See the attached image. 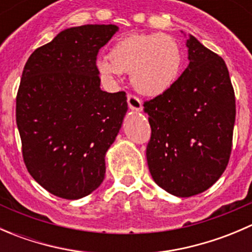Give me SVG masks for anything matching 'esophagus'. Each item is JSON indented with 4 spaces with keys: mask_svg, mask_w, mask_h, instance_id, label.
<instances>
[{
    "mask_svg": "<svg viewBox=\"0 0 252 252\" xmlns=\"http://www.w3.org/2000/svg\"><path fill=\"white\" fill-rule=\"evenodd\" d=\"M128 106L131 111L139 112L142 110L141 100L134 95H128Z\"/></svg>",
    "mask_w": 252,
    "mask_h": 252,
    "instance_id": "obj_1",
    "label": "esophagus"
}]
</instances>
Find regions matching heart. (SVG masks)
Instances as JSON below:
<instances>
[{"mask_svg":"<svg viewBox=\"0 0 252 252\" xmlns=\"http://www.w3.org/2000/svg\"><path fill=\"white\" fill-rule=\"evenodd\" d=\"M182 51L177 40L167 34H131L112 47L110 57H100L96 67L102 77L114 80L130 73L135 89L156 96L168 90L179 74Z\"/></svg>","mask_w":252,"mask_h":252,"instance_id":"heart-1","label":"heart"}]
</instances>
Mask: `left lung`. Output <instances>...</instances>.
<instances>
[{
    "label": "left lung",
    "instance_id": "obj_1",
    "mask_svg": "<svg viewBox=\"0 0 252 252\" xmlns=\"http://www.w3.org/2000/svg\"><path fill=\"white\" fill-rule=\"evenodd\" d=\"M189 64L173 85L144 103L151 139L146 158L152 179L178 197L212 187L232 151L235 97L222 57L189 35Z\"/></svg>",
    "mask_w": 252,
    "mask_h": 252
}]
</instances>
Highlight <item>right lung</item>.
I'll list each match as a JSON object with an SVG mask.
<instances>
[{"label":"right lung","mask_w":252,"mask_h":252,"mask_svg":"<svg viewBox=\"0 0 252 252\" xmlns=\"http://www.w3.org/2000/svg\"><path fill=\"white\" fill-rule=\"evenodd\" d=\"M117 25L62 30L25 63L17 95V126L32 177L48 192L78 200L105 179L106 152L128 110L124 91L100 88L98 50Z\"/></svg>","instance_id":"obj_1"}]
</instances>
